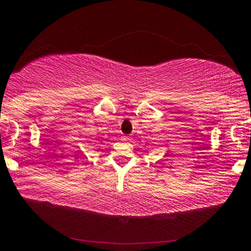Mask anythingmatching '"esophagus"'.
<instances>
[{
	"instance_id": "1",
	"label": "esophagus",
	"mask_w": 251,
	"mask_h": 251,
	"mask_svg": "<svg viewBox=\"0 0 251 251\" xmlns=\"http://www.w3.org/2000/svg\"><path fill=\"white\" fill-rule=\"evenodd\" d=\"M123 140H124V141H128V138L125 137V138H123Z\"/></svg>"
}]
</instances>
